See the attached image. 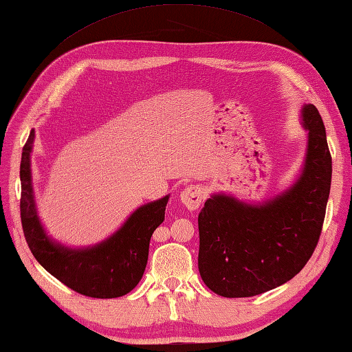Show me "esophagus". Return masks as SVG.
Listing matches in <instances>:
<instances>
[{
    "mask_svg": "<svg viewBox=\"0 0 352 352\" xmlns=\"http://www.w3.org/2000/svg\"><path fill=\"white\" fill-rule=\"evenodd\" d=\"M179 201H182L189 210H198L204 201L202 187L195 184L187 186L186 189H183L182 193H179Z\"/></svg>",
    "mask_w": 352,
    "mask_h": 352,
    "instance_id": "obj_1",
    "label": "esophagus"
}]
</instances>
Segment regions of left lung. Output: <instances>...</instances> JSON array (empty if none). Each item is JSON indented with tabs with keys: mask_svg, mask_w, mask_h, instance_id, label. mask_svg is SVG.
Returning <instances> with one entry per match:
<instances>
[{
	"mask_svg": "<svg viewBox=\"0 0 352 352\" xmlns=\"http://www.w3.org/2000/svg\"><path fill=\"white\" fill-rule=\"evenodd\" d=\"M307 151L301 175L288 190L259 206L213 195L198 216V268L204 283L228 298L253 297L298 274L322 231L331 184L325 127L305 104Z\"/></svg>",
	"mask_w": 352,
	"mask_h": 352,
	"instance_id": "obj_1",
	"label": "left lung"
}]
</instances>
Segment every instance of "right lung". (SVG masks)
I'll return each mask as SVG.
<instances>
[{"mask_svg": "<svg viewBox=\"0 0 352 352\" xmlns=\"http://www.w3.org/2000/svg\"><path fill=\"white\" fill-rule=\"evenodd\" d=\"M34 130L22 148L21 220L28 248L46 272L65 287L93 298L126 296L142 279L150 239L165 220L169 195L132 213L109 239L85 249H70L49 239L37 216L31 183V150Z\"/></svg>", "mask_w": 352, "mask_h": 352, "instance_id": "add662e5", "label": "right lung"}]
</instances>
